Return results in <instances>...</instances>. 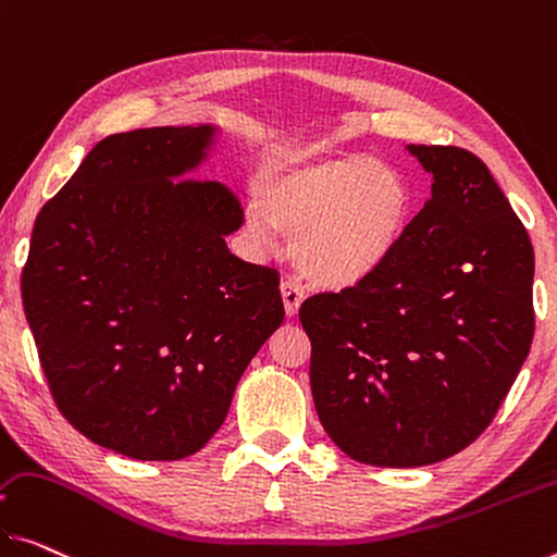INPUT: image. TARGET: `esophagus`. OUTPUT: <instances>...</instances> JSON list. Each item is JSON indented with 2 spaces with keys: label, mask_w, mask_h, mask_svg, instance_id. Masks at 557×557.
<instances>
[{
  "label": "esophagus",
  "mask_w": 557,
  "mask_h": 557,
  "mask_svg": "<svg viewBox=\"0 0 557 557\" xmlns=\"http://www.w3.org/2000/svg\"><path fill=\"white\" fill-rule=\"evenodd\" d=\"M281 296H284L286 315H296L298 313V306H301V301L306 298V290H304L301 284H298L296 278L286 276L284 281H281Z\"/></svg>",
  "instance_id": "esophagus-1"
}]
</instances>
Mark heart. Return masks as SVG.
<instances>
[{"mask_svg":"<svg viewBox=\"0 0 557 557\" xmlns=\"http://www.w3.org/2000/svg\"><path fill=\"white\" fill-rule=\"evenodd\" d=\"M246 236L267 246L273 231L294 238L308 281L329 288L358 284L398 249L413 194L398 169L368 157H333L271 169L253 186Z\"/></svg>","mask_w":557,"mask_h":557,"instance_id":"obj_1","label":"heart"}]
</instances>
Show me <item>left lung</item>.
Masks as SVG:
<instances>
[{"instance_id": "1", "label": "left lung", "mask_w": 557, "mask_h": 557, "mask_svg": "<svg viewBox=\"0 0 557 557\" xmlns=\"http://www.w3.org/2000/svg\"><path fill=\"white\" fill-rule=\"evenodd\" d=\"M431 199L383 267L306 298L311 393L358 463L416 468L470 446L498 413L535 331V253L475 153L408 144Z\"/></svg>"}]
</instances>
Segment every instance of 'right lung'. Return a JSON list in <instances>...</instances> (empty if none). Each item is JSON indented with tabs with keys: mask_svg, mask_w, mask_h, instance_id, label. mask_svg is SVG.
<instances>
[{
	"mask_svg": "<svg viewBox=\"0 0 557 557\" xmlns=\"http://www.w3.org/2000/svg\"><path fill=\"white\" fill-rule=\"evenodd\" d=\"M213 126L111 134L41 207L22 304L57 408L91 443L136 460L207 446L236 383L284 323L278 271L246 263L244 224L216 182H178Z\"/></svg>",
	"mask_w": 557,
	"mask_h": 557,
	"instance_id": "obj_1",
	"label": "right lung"
}]
</instances>
